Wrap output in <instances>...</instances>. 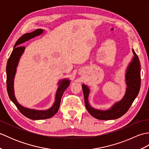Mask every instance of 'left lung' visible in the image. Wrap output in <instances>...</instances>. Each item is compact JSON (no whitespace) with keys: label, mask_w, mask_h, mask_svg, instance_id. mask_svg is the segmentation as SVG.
<instances>
[{"label":"left lung","mask_w":149,"mask_h":149,"mask_svg":"<svg viewBox=\"0 0 149 149\" xmlns=\"http://www.w3.org/2000/svg\"><path fill=\"white\" fill-rule=\"evenodd\" d=\"M132 52L134 56L132 62L129 64L125 74L127 86L126 93L122 100L114 104L111 109L107 111H100L91 107L88 100L90 93L89 88L86 85H82L85 106L88 111L94 118L103 120L118 118L127 111L136 98L141 86V65L140 60L134 50H132Z\"/></svg>","instance_id":"1"}]
</instances>
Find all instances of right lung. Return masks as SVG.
<instances>
[{"instance_id":"add662e5","label":"right lung","mask_w":149,"mask_h":149,"mask_svg":"<svg viewBox=\"0 0 149 149\" xmlns=\"http://www.w3.org/2000/svg\"><path fill=\"white\" fill-rule=\"evenodd\" d=\"M43 30L39 29L35 30L32 33H26L22 35L15 44L13 50L10 56H9L7 63V66H6V74H7L6 83H7V91L9 99L15 104V106H17L22 115L32 120L47 119L54 115L58 112L59 108L63 94L70 84V81L68 79H63L59 82L58 89L57 90L56 93L55 102L51 108L46 111H38L26 108V107L20 105L16 100L13 89L14 77L19 59H20V56L23 54L25 49H26L24 46L18 45H20V44L30 40L31 38L40 35L43 33Z\"/></svg>"}]
</instances>
